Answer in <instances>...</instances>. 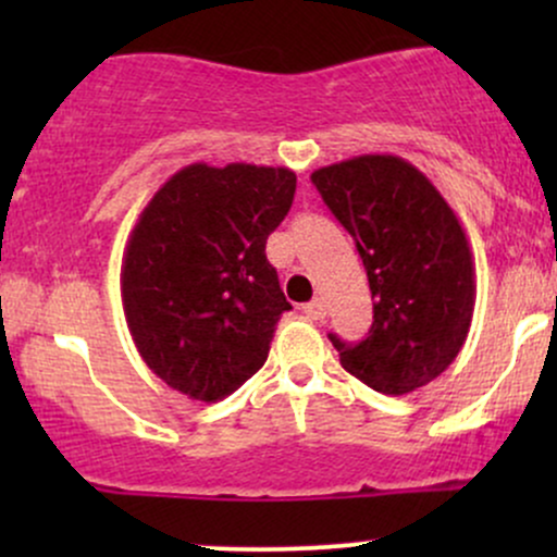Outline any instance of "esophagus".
Listing matches in <instances>:
<instances>
[{"label": "esophagus", "mask_w": 557, "mask_h": 557, "mask_svg": "<svg viewBox=\"0 0 557 557\" xmlns=\"http://www.w3.org/2000/svg\"><path fill=\"white\" fill-rule=\"evenodd\" d=\"M304 314L314 319V322H324V317H327V306H324L322 300H311V304L304 306Z\"/></svg>", "instance_id": "34e87169"}]
</instances>
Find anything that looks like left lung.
<instances>
[{"label":"left lung","mask_w":557,"mask_h":557,"mask_svg":"<svg viewBox=\"0 0 557 557\" xmlns=\"http://www.w3.org/2000/svg\"><path fill=\"white\" fill-rule=\"evenodd\" d=\"M311 183L356 240L374 300L367 341L330 335L343 369L385 395L430 385L461 354L474 317V259L456 212L393 154L319 168Z\"/></svg>","instance_id":"obj_1"}]
</instances>
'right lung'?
I'll list each match as a JSON object with an SVG mask.
<instances>
[{"label": "right lung", "instance_id": "add662e5", "mask_svg": "<svg viewBox=\"0 0 557 557\" xmlns=\"http://www.w3.org/2000/svg\"><path fill=\"white\" fill-rule=\"evenodd\" d=\"M296 172L196 162L151 196L127 238L120 290L140 359L190 400L216 403L264 367L285 300L267 238Z\"/></svg>", "mask_w": 557, "mask_h": 557}]
</instances>
